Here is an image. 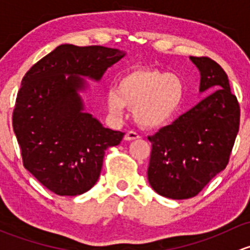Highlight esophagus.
Wrapping results in <instances>:
<instances>
[{
  "label": "esophagus",
  "instance_id": "34e87169",
  "mask_svg": "<svg viewBox=\"0 0 250 250\" xmlns=\"http://www.w3.org/2000/svg\"><path fill=\"white\" fill-rule=\"evenodd\" d=\"M139 138H140V135L138 134L137 132H134V130H128L125 135V140H127V141L137 140V139H139Z\"/></svg>",
  "mask_w": 250,
  "mask_h": 250
}]
</instances>
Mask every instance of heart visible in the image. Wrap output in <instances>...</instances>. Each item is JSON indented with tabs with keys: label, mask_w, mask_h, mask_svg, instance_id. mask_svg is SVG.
<instances>
[{
	"label": "heart",
	"mask_w": 250,
	"mask_h": 250,
	"mask_svg": "<svg viewBox=\"0 0 250 250\" xmlns=\"http://www.w3.org/2000/svg\"><path fill=\"white\" fill-rule=\"evenodd\" d=\"M184 83L174 74L156 69L137 67L123 75L117 88H110L105 95L109 112L120 117L125 109L134 110L138 125L156 128L169 122L180 107Z\"/></svg>",
	"instance_id": "heart-1"
}]
</instances>
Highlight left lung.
<instances>
[{
    "label": "left lung",
    "mask_w": 250,
    "mask_h": 250,
    "mask_svg": "<svg viewBox=\"0 0 250 250\" xmlns=\"http://www.w3.org/2000/svg\"><path fill=\"white\" fill-rule=\"evenodd\" d=\"M190 59L200 70V92L211 93L148 137V183L158 195L172 200L195 197L225 169L239 129V104L223 67L210 58Z\"/></svg>",
    "instance_id": "1"
}]
</instances>
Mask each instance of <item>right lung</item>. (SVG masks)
Listing matches in <instances>:
<instances>
[{
    "instance_id": "add662e5",
    "label": "right lung",
    "mask_w": 250,
    "mask_h": 250,
    "mask_svg": "<svg viewBox=\"0 0 250 250\" xmlns=\"http://www.w3.org/2000/svg\"><path fill=\"white\" fill-rule=\"evenodd\" d=\"M125 55L103 46L62 44L25 74L13 111L22 165L59 196L87 192L99 179L105 151L125 133L84 112V78L99 81Z\"/></svg>"
}]
</instances>
